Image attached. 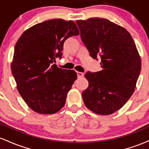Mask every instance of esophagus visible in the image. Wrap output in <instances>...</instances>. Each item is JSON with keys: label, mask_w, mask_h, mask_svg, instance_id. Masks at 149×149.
<instances>
[{"label": "esophagus", "mask_w": 149, "mask_h": 149, "mask_svg": "<svg viewBox=\"0 0 149 149\" xmlns=\"http://www.w3.org/2000/svg\"><path fill=\"white\" fill-rule=\"evenodd\" d=\"M76 73H77V76H78V78H83V77L84 76V74H83V73H82V72H79V71H76Z\"/></svg>", "instance_id": "obj_1"}]
</instances>
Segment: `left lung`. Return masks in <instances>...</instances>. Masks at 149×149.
I'll return each mask as SVG.
<instances>
[{
    "instance_id": "1",
    "label": "left lung",
    "mask_w": 149,
    "mask_h": 149,
    "mask_svg": "<svg viewBox=\"0 0 149 149\" xmlns=\"http://www.w3.org/2000/svg\"><path fill=\"white\" fill-rule=\"evenodd\" d=\"M80 38L90 55L101 57L102 70L87 72L89 86L82 92L88 109L109 115L125 105L134 91L141 59L134 40L125 29L107 19L77 20Z\"/></svg>"
}]
</instances>
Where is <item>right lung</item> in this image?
Wrapping results in <instances>:
<instances>
[{
	"mask_svg": "<svg viewBox=\"0 0 149 149\" xmlns=\"http://www.w3.org/2000/svg\"><path fill=\"white\" fill-rule=\"evenodd\" d=\"M78 35L74 22L55 19L33 26L18 39L12 73L20 95L35 112L53 114L64 106L77 73L54 62L61 58L65 40Z\"/></svg>",
	"mask_w": 149,
	"mask_h": 149,
	"instance_id": "1",
	"label": "right lung"
}]
</instances>
